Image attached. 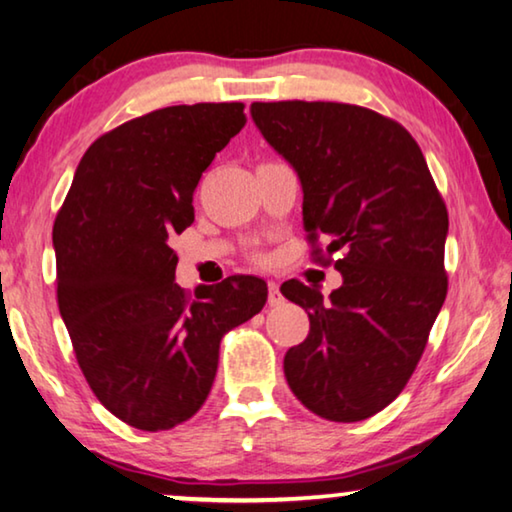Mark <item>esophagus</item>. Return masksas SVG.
<instances>
[{"label": "esophagus", "instance_id": "obj_1", "mask_svg": "<svg viewBox=\"0 0 512 512\" xmlns=\"http://www.w3.org/2000/svg\"><path fill=\"white\" fill-rule=\"evenodd\" d=\"M282 303V294H280V287H278V282H269V305L271 308H276V305H280Z\"/></svg>", "mask_w": 512, "mask_h": 512}]
</instances>
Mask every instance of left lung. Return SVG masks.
Segmentation results:
<instances>
[{"instance_id": "obj_1", "label": "left lung", "mask_w": 512, "mask_h": 512, "mask_svg": "<svg viewBox=\"0 0 512 512\" xmlns=\"http://www.w3.org/2000/svg\"><path fill=\"white\" fill-rule=\"evenodd\" d=\"M250 114L301 181L308 239H329L317 259L341 253L329 299L299 280L280 287L310 317L285 354L287 384L312 414L363 421L407 386L446 301V204L398 121L324 101L253 103Z\"/></svg>"}]
</instances>
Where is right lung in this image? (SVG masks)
<instances>
[{
	"mask_svg": "<svg viewBox=\"0 0 512 512\" xmlns=\"http://www.w3.org/2000/svg\"><path fill=\"white\" fill-rule=\"evenodd\" d=\"M246 126L243 103L172 105L126 121L87 149L57 213V301L82 375L137 430L188 421L211 391L220 340L255 317L266 282H174L170 248L195 220L193 193Z\"/></svg>",
	"mask_w": 512,
	"mask_h": 512,
	"instance_id": "right-lung-1",
	"label": "right lung"
}]
</instances>
